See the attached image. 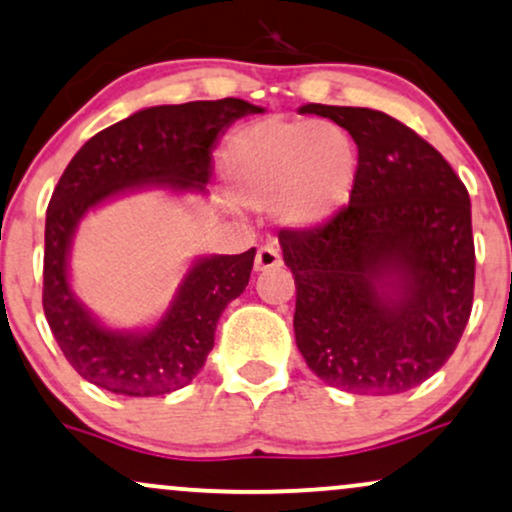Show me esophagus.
<instances>
[{
	"label": "esophagus",
	"instance_id": "esophagus-1",
	"mask_svg": "<svg viewBox=\"0 0 512 512\" xmlns=\"http://www.w3.org/2000/svg\"><path fill=\"white\" fill-rule=\"evenodd\" d=\"M276 267H281V252L269 243L262 245V248L257 250L255 269L257 272H269V269H276Z\"/></svg>",
	"mask_w": 512,
	"mask_h": 512
}]
</instances>
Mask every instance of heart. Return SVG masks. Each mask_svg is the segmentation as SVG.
Masks as SVG:
<instances>
[{
	"label": "heart",
	"mask_w": 512,
	"mask_h": 512,
	"mask_svg": "<svg viewBox=\"0 0 512 512\" xmlns=\"http://www.w3.org/2000/svg\"><path fill=\"white\" fill-rule=\"evenodd\" d=\"M233 193L252 207L281 202L291 224H319L343 207L355 159L338 128L310 121L264 119L245 126L224 150Z\"/></svg>",
	"instance_id": "b5f03b06"
}]
</instances>
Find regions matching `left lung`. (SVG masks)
Instances as JSON below:
<instances>
[{
    "label": "left lung",
    "mask_w": 512,
    "mask_h": 512,
    "mask_svg": "<svg viewBox=\"0 0 512 512\" xmlns=\"http://www.w3.org/2000/svg\"><path fill=\"white\" fill-rule=\"evenodd\" d=\"M303 112L353 135L357 169L334 217L279 233L295 279V343L336 389L410 391L446 365L470 319V195L441 152L389 114L329 104Z\"/></svg>",
    "instance_id": "obj_1"
}]
</instances>
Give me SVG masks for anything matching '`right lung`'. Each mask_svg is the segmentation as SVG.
I'll return each instance as SVG.
<instances>
[{"label": "right lung", "instance_id": "obj_1", "mask_svg": "<svg viewBox=\"0 0 512 512\" xmlns=\"http://www.w3.org/2000/svg\"><path fill=\"white\" fill-rule=\"evenodd\" d=\"M260 112L236 97L143 109L92 135L64 169L47 207L42 307L61 353L85 381L121 396H164L190 384L214 348L221 312L248 286L255 248L200 260L155 329L119 334L97 324L69 288L66 255L80 217L143 183L202 190L221 131Z\"/></svg>", "mask_w": 512, "mask_h": 512}]
</instances>
